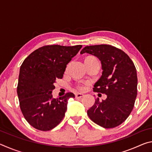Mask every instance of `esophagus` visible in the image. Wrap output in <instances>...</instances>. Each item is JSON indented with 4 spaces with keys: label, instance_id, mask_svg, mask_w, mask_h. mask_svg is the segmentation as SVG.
<instances>
[{
    "label": "esophagus",
    "instance_id": "34e87169",
    "mask_svg": "<svg viewBox=\"0 0 152 152\" xmlns=\"http://www.w3.org/2000/svg\"><path fill=\"white\" fill-rule=\"evenodd\" d=\"M76 98H82V96H84V94H81V93H77L75 95Z\"/></svg>",
    "mask_w": 152,
    "mask_h": 152
}]
</instances>
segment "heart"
I'll return each mask as SVG.
<instances>
[{
	"label": "heart",
	"mask_w": 152,
	"mask_h": 152,
	"mask_svg": "<svg viewBox=\"0 0 152 152\" xmlns=\"http://www.w3.org/2000/svg\"><path fill=\"white\" fill-rule=\"evenodd\" d=\"M76 87L77 88L80 90V91H84V90L85 89V86H84L83 84H78Z\"/></svg>",
	"instance_id": "1"
}]
</instances>
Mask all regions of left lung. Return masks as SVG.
<instances>
[{
  "mask_svg": "<svg viewBox=\"0 0 152 152\" xmlns=\"http://www.w3.org/2000/svg\"><path fill=\"white\" fill-rule=\"evenodd\" d=\"M96 56L101 61L102 76L93 91L107 95L95 100L87 114L92 121L104 128L121 124L130 115L137 94V76L134 64L127 54L110 45L86 46L80 53Z\"/></svg>",
  "mask_w": 152,
  "mask_h": 152,
  "instance_id": "left-lung-1",
  "label": "left lung"
}]
</instances>
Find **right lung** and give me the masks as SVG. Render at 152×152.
Instances as JSON below:
<instances>
[{
  "mask_svg": "<svg viewBox=\"0 0 152 152\" xmlns=\"http://www.w3.org/2000/svg\"><path fill=\"white\" fill-rule=\"evenodd\" d=\"M81 48V45L43 46L31 53L20 66L17 95L23 115L32 127L45 132L63 119L68 99L75 96L68 92L56 99L51 92L56 80L62 78L66 65Z\"/></svg>",
  "mask_w": 152,
  "mask_h": 152,
  "instance_id": "right-lung-1",
  "label": "right lung"
}]
</instances>
